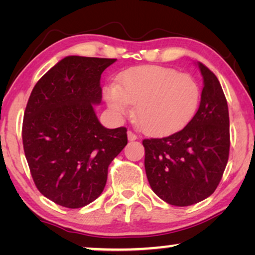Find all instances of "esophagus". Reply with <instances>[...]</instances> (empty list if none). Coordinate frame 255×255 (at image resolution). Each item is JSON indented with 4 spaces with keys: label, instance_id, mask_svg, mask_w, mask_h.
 Masks as SVG:
<instances>
[{
    "label": "esophagus",
    "instance_id": "1",
    "mask_svg": "<svg viewBox=\"0 0 255 255\" xmlns=\"http://www.w3.org/2000/svg\"><path fill=\"white\" fill-rule=\"evenodd\" d=\"M128 140H130V141L137 140L138 135L135 134V133H133V132H132V131H128Z\"/></svg>",
    "mask_w": 255,
    "mask_h": 255
}]
</instances>
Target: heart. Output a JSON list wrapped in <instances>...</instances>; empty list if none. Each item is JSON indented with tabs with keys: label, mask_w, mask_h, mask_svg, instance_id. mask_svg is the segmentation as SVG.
Masks as SVG:
<instances>
[{
	"label": "heart",
	"mask_w": 255,
	"mask_h": 255,
	"mask_svg": "<svg viewBox=\"0 0 255 255\" xmlns=\"http://www.w3.org/2000/svg\"><path fill=\"white\" fill-rule=\"evenodd\" d=\"M200 87L193 76L160 66L128 69L118 83L103 88V97L117 120L134 117L146 133L168 135L186 127L196 113Z\"/></svg>",
	"instance_id": "heart-1"
}]
</instances>
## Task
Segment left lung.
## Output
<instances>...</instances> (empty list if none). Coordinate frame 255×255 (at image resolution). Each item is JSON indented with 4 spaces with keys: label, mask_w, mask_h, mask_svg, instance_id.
<instances>
[{
    "label": "left lung",
    "mask_w": 255,
    "mask_h": 255,
    "mask_svg": "<svg viewBox=\"0 0 255 255\" xmlns=\"http://www.w3.org/2000/svg\"><path fill=\"white\" fill-rule=\"evenodd\" d=\"M201 103L182 130L144 139L145 170L152 190L175 207L205 200L221 182L230 152L229 108L217 76L198 62Z\"/></svg>",
    "instance_id": "8db88e82"
}]
</instances>
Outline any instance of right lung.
Returning <instances> with one entry per match:
<instances>
[{
    "label": "right lung",
    "instance_id": "add662e5",
    "mask_svg": "<svg viewBox=\"0 0 255 255\" xmlns=\"http://www.w3.org/2000/svg\"><path fill=\"white\" fill-rule=\"evenodd\" d=\"M116 59L69 55L40 78L24 113L22 138L37 189L61 207L82 208L102 194L108 167L128 144L127 128H107L94 104Z\"/></svg>",
    "mask_w": 255,
    "mask_h": 255
}]
</instances>
